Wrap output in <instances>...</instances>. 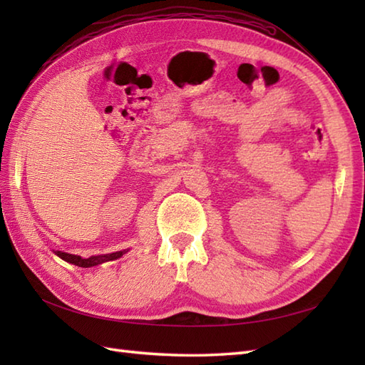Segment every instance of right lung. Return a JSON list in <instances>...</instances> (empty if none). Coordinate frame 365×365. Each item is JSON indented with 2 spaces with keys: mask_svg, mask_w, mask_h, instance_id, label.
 Segmentation results:
<instances>
[{
  "mask_svg": "<svg viewBox=\"0 0 365 365\" xmlns=\"http://www.w3.org/2000/svg\"><path fill=\"white\" fill-rule=\"evenodd\" d=\"M130 250H122V251H115L111 254H100V255H91V257L84 259L81 255H75V254H68V252H63V251H53L54 254L61 257L63 260L72 263V265L81 267V268H91V267H97L100 263L110 262V260H118L119 257H122L123 254H127Z\"/></svg>",
  "mask_w": 365,
  "mask_h": 365,
  "instance_id": "1",
  "label": "right lung"
}]
</instances>
